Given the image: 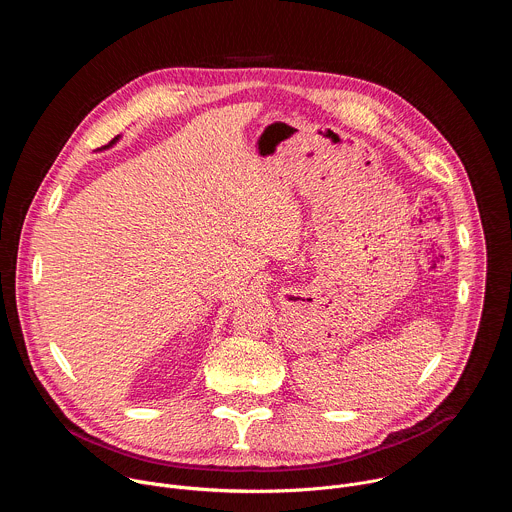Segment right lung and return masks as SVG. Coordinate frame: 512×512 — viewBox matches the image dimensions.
<instances>
[{"label":"right lung","instance_id":"obj_1","mask_svg":"<svg viewBox=\"0 0 512 512\" xmlns=\"http://www.w3.org/2000/svg\"><path fill=\"white\" fill-rule=\"evenodd\" d=\"M115 141H117V137H115V139H111V141H109V145H113ZM109 145H105V148H109Z\"/></svg>","mask_w":512,"mask_h":512}]
</instances>
